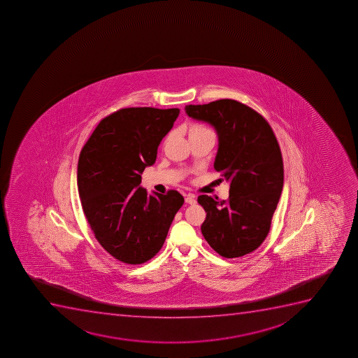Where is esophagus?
Returning a JSON list of instances; mask_svg holds the SVG:
<instances>
[{"label": "esophagus", "instance_id": "esophagus-1", "mask_svg": "<svg viewBox=\"0 0 358 358\" xmlns=\"http://www.w3.org/2000/svg\"><path fill=\"white\" fill-rule=\"evenodd\" d=\"M185 203H188L190 206H194V204L197 203V201H196L195 196L192 195V194H189V195L185 196Z\"/></svg>", "mask_w": 358, "mask_h": 358}]
</instances>
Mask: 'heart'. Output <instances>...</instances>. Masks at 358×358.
<instances>
[{"label":"heart","instance_id":"b5f03b06","mask_svg":"<svg viewBox=\"0 0 358 358\" xmlns=\"http://www.w3.org/2000/svg\"><path fill=\"white\" fill-rule=\"evenodd\" d=\"M208 131L206 127H203V126H199V124H195V126H192L190 128V133H195V131Z\"/></svg>","mask_w":358,"mask_h":358}]
</instances>
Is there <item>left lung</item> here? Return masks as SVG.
Segmentation results:
<instances>
[{"instance_id":"1","label":"left lung","mask_w":358,"mask_h":358,"mask_svg":"<svg viewBox=\"0 0 358 358\" xmlns=\"http://www.w3.org/2000/svg\"><path fill=\"white\" fill-rule=\"evenodd\" d=\"M185 113L216 131L218 149L213 166L230 185L227 202L201 195L206 218L203 236L224 258L255 251L265 241L283 187L279 143L268 122L255 110L232 99L187 105Z\"/></svg>"}]
</instances>
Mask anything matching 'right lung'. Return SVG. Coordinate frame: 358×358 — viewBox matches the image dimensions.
Segmentation results:
<instances>
[{
	"label": "right lung",
	"instance_id": "add662e5",
	"mask_svg": "<svg viewBox=\"0 0 358 358\" xmlns=\"http://www.w3.org/2000/svg\"><path fill=\"white\" fill-rule=\"evenodd\" d=\"M178 114V108L117 110L100 121L79 155L77 183L86 220L100 245L124 264H143L161 250L185 203L176 190L149 195L140 185Z\"/></svg>",
	"mask_w": 358,
	"mask_h": 358
}]
</instances>
